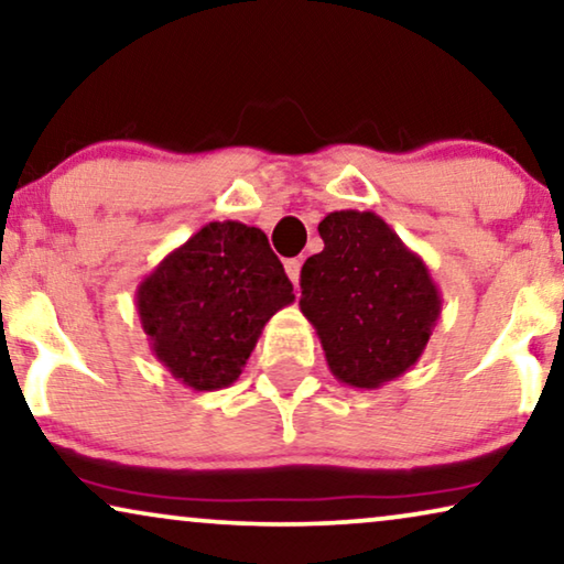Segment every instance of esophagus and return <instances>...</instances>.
Instances as JSON below:
<instances>
[{
    "mask_svg": "<svg viewBox=\"0 0 564 564\" xmlns=\"http://www.w3.org/2000/svg\"><path fill=\"white\" fill-rule=\"evenodd\" d=\"M300 269H303V261H300V259H288V261H284V272H288L292 284L300 282Z\"/></svg>",
    "mask_w": 564,
    "mask_h": 564,
    "instance_id": "1",
    "label": "esophagus"
}]
</instances>
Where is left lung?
<instances>
[{
  "mask_svg": "<svg viewBox=\"0 0 564 564\" xmlns=\"http://www.w3.org/2000/svg\"><path fill=\"white\" fill-rule=\"evenodd\" d=\"M318 234L323 251L300 274V311L338 382L382 388L421 359L442 318V292L380 215L328 213Z\"/></svg>",
  "mask_w": 564,
  "mask_h": 564,
  "instance_id": "8db88e82",
  "label": "left lung"
}]
</instances>
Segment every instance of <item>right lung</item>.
<instances>
[{"label":"right lung","mask_w":564,"mask_h":564,"mask_svg":"<svg viewBox=\"0 0 564 564\" xmlns=\"http://www.w3.org/2000/svg\"><path fill=\"white\" fill-rule=\"evenodd\" d=\"M292 300L264 230L238 220L207 223L135 290L153 357L197 392L234 384L269 318Z\"/></svg>","instance_id":"obj_1"}]
</instances>
